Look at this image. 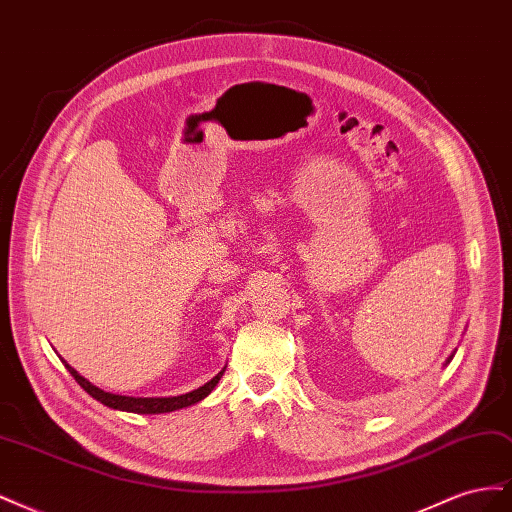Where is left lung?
I'll list each match as a JSON object with an SVG mask.
<instances>
[{"mask_svg":"<svg viewBox=\"0 0 512 512\" xmlns=\"http://www.w3.org/2000/svg\"><path fill=\"white\" fill-rule=\"evenodd\" d=\"M453 356H455V354H451V356H448V361H446V363H451V361H453Z\"/></svg>","mask_w":512,"mask_h":512,"instance_id":"obj_1","label":"left lung"}]
</instances>
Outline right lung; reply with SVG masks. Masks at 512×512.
I'll use <instances>...</instances> for the list:
<instances>
[{
    "mask_svg": "<svg viewBox=\"0 0 512 512\" xmlns=\"http://www.w3.org/2000/svg\"><path fill=\"white\" fill-rule=\"evenodd\" d=\"M66 363V361H64ZM68 371L72 374V378L79 382L83 389L98 399L100 404L113 408V410H121V412H134V414H164V412H175V410H181V408H188V406H194L198 404V401H203L215 386H218L220 378L224 376L226 367L220 371L218 376L211 378L207 384L200 386V389H194L190 393L185 395H177V397H126V395H115V393H106L102 389H98L96 384H91L89 380H85L79 371H76L74 367H70L66 363Z\"/></svg>",
    "mask_w": 512,
    "mask_h": 512,
    "instance_id": "add662e5",
    "label": "right lung"
}]
</instances>
